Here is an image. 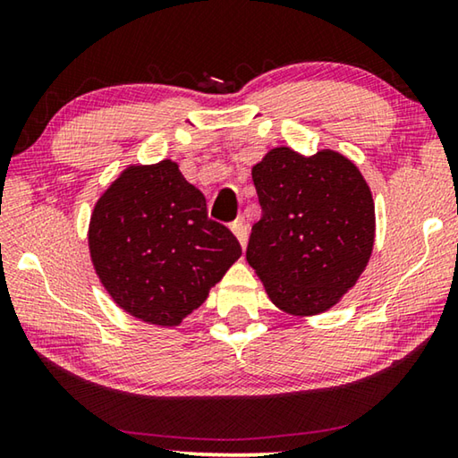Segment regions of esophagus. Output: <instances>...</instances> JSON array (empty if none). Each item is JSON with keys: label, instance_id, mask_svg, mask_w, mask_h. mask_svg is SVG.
I'll list each match as a JSON object with an SVG mask.
<instances>
[{"label": "esophagus", "instance_id": "1", "mask_svg": "<svg viewBox=\"0 0 458 458\" xmlns=\"http://www.w3.org/2000/svg\"><path fill=\"white\" fill-rule=\"evenodd\" d=\"M232 232H234V236L238 238V242L242 248H246V242H248V226L244 218H238L236 222H232Z\"/></svg>", "mask_w": 458, "mask_h": 458}]
</instances>
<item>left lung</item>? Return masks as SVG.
Returning <instances> with one entry per match:
<instances>
[{
	"mask_svg": "<svg viewBox=\"0 0 458 458\" xmlns=\"http://www.w3.org/2000/svg\"><path fill=\"white\" fill-rule=\"evenodd\" d=\"M262 218L246 260L283 313L313 317L335 307L366 270L376 206L352 159L333 149L301 155L275 147L252 167Z\"/></svg>",
	"mask_w": 458,
	"mask_h": 458,
	"instance_id": "obj_1",
	"label": "left lung"
}]
</instances>
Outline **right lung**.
<instances>
[{
    "instance_id": "add662e5",
    "label": "right lung",
    "mask_w": 458,
    "mask_h": 458,
    "mask_svg": "<svg viewBox=\"0 0 458 458\" xmlns=\"http://www.w3.org/2000/svg\"><path fill=\"white\" fill-rule=\"evenodd\" d=\"M89 250L114 305L157 327H180L242 257L172 159L123 169L90 214Z\"/></svg>"
}]
</instances>
